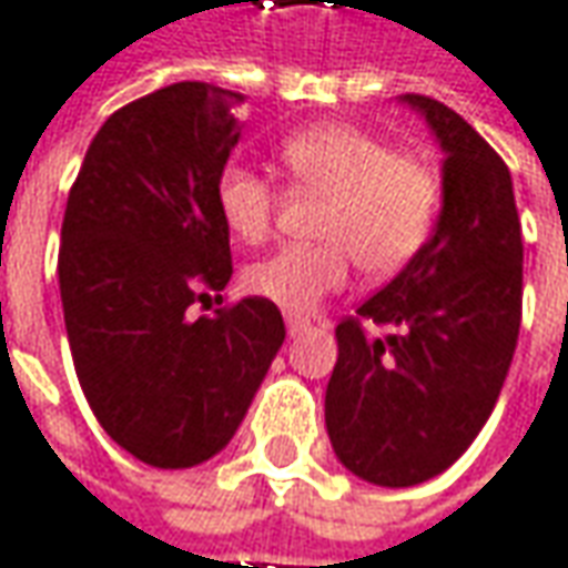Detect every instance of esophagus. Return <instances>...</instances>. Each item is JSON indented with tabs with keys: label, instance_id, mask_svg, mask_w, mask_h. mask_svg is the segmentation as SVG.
<instances>
[{
	"label": "esophagus",
	"instance_id": "1",
	"mask_svg": "<svg viewBox=\"0 0 568 568\" xmlns=\"http://www.w3.org/2000/svg\"><path fill=\"white\" fill-rule=\"evenodd\" d=\"M285 327H288V333L295 336V333H302L305 327H308V317H298V314H285Z\"/></svg>",
	"mask_w": 568,
	"mask_h": 568
}]
</instances>
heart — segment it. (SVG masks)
I'll list each match as a JSON object with an SVG mask.
<instances>
[{"instance_id": "b5f03b06", "label": "heart", "mask_w": 568, "mask_h": 568, "mask_svg": "<svg viewBox=\"0 0 568 568\" xmlns=\"http://www.w3.org/2000/svg\"><path fill=\"white\" fill-rule=\"evenodd\" d=\"M280 161L298 193L327 196L317 219L321 244H288L251 263L244 270L251 295L305 314L346 285L353 260L368 276H394L426 247L442 206V178L429 161L394 152L349 123L292 133L280 145ZM276 206V186L257 171L229 164L219 174L215 210L237 241H266Z\"/></svg>"}]
</instances>
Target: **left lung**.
I'll use <instances>...</instances> for the list:
<instances>
[{
    "label": "left lung",
    "mask_w": 568,
    "mask_h": 568,
    "mask_svg": "<svg viewBox=\"0 0 568 568\" xmlns=\"http://www.w3.org/2000/svg\"><path fill=\"white\" fill-rule=\"evenodd\" d=\"M404 101L426 113L448 155L445 206L426 247L336 324L324 400L336 457L378 486H416L470 448L521 327L525 247L508 164L442 101Z\"/></svg>",
    "instance_id": "left-lung-1"
}]
</instances>
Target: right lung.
Returning <instances> with one entry per match:
<instances>
[{"instance_id":"obj_1","label":"right lung","mask_w":568,"mask_h":568,"mask_svg":"<svg viewBox=\"0 0 568 568\" xmlns=\"http://www.w3.org/2000/svg\"><path fill=\"white\" fill-rule=\"evenodd\" d=\"M241 104L229 88L178 82L113 111L62 215V314L88 407L164 470L232 442L285 339L280 308L257 295L192 317L232 280L215 184Z\"/></svg>"}]
</instances>
